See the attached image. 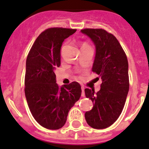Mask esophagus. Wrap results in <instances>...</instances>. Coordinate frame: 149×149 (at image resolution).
<instances>
[{
	"mask_svg": "<svg viewBox=\"0 0 149 149\" xmlns=\"http://www.w3.org/2000/svg\"><path fill=\"white\" fill-rule=\"evenodd\" d=\"M81 96H85V93H84V86H81Z\"/></svg>",
	"mask_w": 149,
	"mask_h": 149,
	"instance_id": "34e87169",
	"label": "esophagus"
}]
</instances>
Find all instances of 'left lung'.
Returning a JSON list of instances; mask_svg holds the SVG:
<instances>
[{"label":"left lung","instance_id":"left-lung-1","mask_svg":"<svg viewBox=\"0 0 149 149\" xmlns=\"http://www.w3.org/2000/svg\"><path fill=\"white\" fill-rule=\"evenodd\" d=\"M81 32L91 38L96 48L92 71L102 80L101 88H85L93 108L85 113L86 123L94 129H105L118 120L124 108L130 83L128 61L119 41L102 29H84Z\"/></svg>","mask_w":149,"mask_h":149}]
</instances>
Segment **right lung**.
Segmentation results:
<instances>
[{"label":"right lung","mask_w":149,"mask_h":149,"mask_svg":"<svg viewBox=\"0 0 149 149\" xmlns=\"http://www.w3.org/2000/svg\"><path fill=\"white\" fill-rule=\"evenodd\" d=\"M76 29L50 28L36 39L26 61L24 93L34 119L48 130L65 124L72 107L79 99L81 86L77 81L60 87L54 70L61 65L63 42Z\"/></svg>","instance_id":"right-lung-1"}]
</instances>
